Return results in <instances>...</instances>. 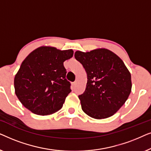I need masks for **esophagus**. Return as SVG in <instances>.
<instances>
[{
  "instance_id": "esophagus-1",
  "label": "esophagus",
  "mask_w": 151,
  "mask_h": 151,
  "mask_svg": "<svg viewBox=\"0 0 151 151\" xmlns=\"http://www.w3.org/2000/svg\"><path fill=\"white\" fill-rule=\"evenodd\" d=\"M76 85V82H73V83H72V86H73V87H75Z\"/></svg>"
}]
</instances>
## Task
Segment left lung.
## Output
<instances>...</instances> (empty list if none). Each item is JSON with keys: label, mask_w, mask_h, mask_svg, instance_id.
<instances>
[{"label": "left lung", "mask_w": 151, "mask_h": 151, "mask_svg": "<svg viewBox=\"0 0 151 151\" xmlns=\"http://www.w3.org/2000/svg\"><path fill=\"white\" fill-rule=\"evenodd\" d=\"M74 56L87 73L86 89L78 96L82 111L95 119L112 116L131 91V73L124 63L106 49L86 53L78 51Z\"/></svg>", "instance_id": "obj_1"}]
</instances>
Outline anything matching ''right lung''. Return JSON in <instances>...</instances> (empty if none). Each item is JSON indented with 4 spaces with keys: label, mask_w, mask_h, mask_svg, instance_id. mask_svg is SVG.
<instances>
[{
    "label": "right lung",
    "mask_w": 151,
    "mask_h": 151,
    "mask_svg": "<svg viewBox=\"0 0 151 151\" xmlns=\"http://www.w3.org/2000/svg\"><path fill=\"white\" fill-rule=\"evenodd\" d=\"M73 55L71 49L60 51L42 47L24 60L15 76L14 88L25 108L36 115H46L63 107L71 91L63 63Z\"/></svg>",
    "instance_id": "right-lung-1"
}]
</instances>
